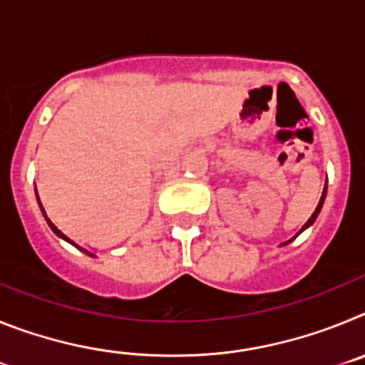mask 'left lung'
I'll return each mask as SVG.
<instances>
[{"mask_svg": "<svg viewBox=\"0 0 365 365\" xmlns=\"http://www.w3.org/2000/svg\"><path fill=\"white\" fill-rule=\"evenodd\" d=\"M325 190H327V185H325V188H324V193H322V199H320V202H318V206H316L314 214H312V215H311V219H309V221L305 222V225H303V227H302V230H305V228H307L309 225H312V222H314V219L318 217V214H320V210H322V205H324V199H325ZM302 230H299V232H302ZM299 232H298V234H299ZM298 234H296V235H298ZM296 235H294V237H296Z\"/></svg>", "mask_w": 365, "mask_h": 365, "instance_id": "8db88e82", "label": "left lung"}]
</instances>
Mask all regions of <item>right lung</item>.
<instances>
[{
	"label": "right lung",
	"mask_w": 365,
	"mask_h": 365,
	"mask_svg": "<svg viewBox=\"0 0 365 365\" xmlns=\"http://www.w3.org/2000/svg\"><path fill=\"white\" fill-rule=\"evenodd\" d=\"M45 219H47V217H45ZM47 222H49V227H51V230H53V232H54V234H56V235H60V237H62V240L69 241V243H71V245H74V247H76V248H80V250H82V252H83V254H87V256H93V254H91V252H87L86 248H82V247H78V245H76V243H73V241H71V240H69V237H67V235H66V234H62V232H60V230H58V228H56V227H54V225H53V222H51V221H49V219H47Z\"/></svg>",
	"instance_id": "1"
}]
</instances>
